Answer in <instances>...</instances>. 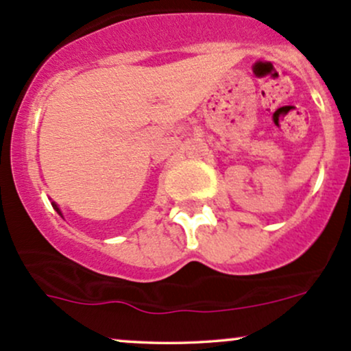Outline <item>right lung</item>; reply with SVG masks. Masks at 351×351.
<instances>
[{"label": "right lung", "mask_w": 351, "mask_h": 351, "mask_svg": "<svg viewBox=\"0 0 351 351\" xmlns=\"http://www.w3.org/2000/svg\"><path fill=\"white\" fill-rule=\"evenodd\" d=\"M52 206H54V209H56V211H58V213H59V215H60V211H59V208H58V206H56V204H54V203H52ZM60 216H62V215H60Z\"/></svg>", "instance_id": "obj_1"}]
</instances>
